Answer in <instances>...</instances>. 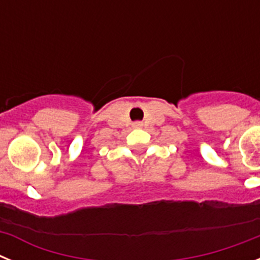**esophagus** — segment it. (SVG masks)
<instances>
[{"label":"esophagus","instance_id":"obj_1","mask_svg":"<svg viewBox=\"0 0 260 260\" xmlns=\"http://www.w3.org/2000/svg\"><path fill=\"white\" fill-rule=\"evenodd\" d=\"M142 126H143V123H142L141 121H137V122L133 123V127H135V128H139V127H142Z\"/></svg>","mask_w":260,"mask_h":260}]
</instances>
